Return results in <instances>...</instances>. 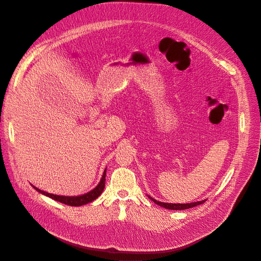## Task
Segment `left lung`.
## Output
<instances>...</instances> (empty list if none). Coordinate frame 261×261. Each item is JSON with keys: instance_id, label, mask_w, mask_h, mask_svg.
Returning a JSON list of instances; mask_svg holds the SVG:
<instances>
[{"instance_id": "1", "label": "left lung", "mask_w": 261, "mask_h": 261, "mask_svg": "<svg viewBox=\"0 0 261 261\" xmlns=\"http://www.w3.org/2000/svg\"><path fill=\"white\" fill-rule=\"evenodd\" d=\"M150 198V200H152L154 203H156L157 205L164 207L165 209H170V210H184V209H188V208H192V207H196L200 204H203L206 200H202V201H198V202H193V203H186V204H180V203H164V202H160L157 201L155 199H153L152 197L148 196Z\"/></svg>"}]
</instances>
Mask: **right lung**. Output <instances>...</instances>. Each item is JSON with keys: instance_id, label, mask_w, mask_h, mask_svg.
<instances>
[{"instance_id": "add662e5", "label": "right lung", "mask_w": 261, "mask_h": 261, "mask_svg": "<svg viewBox=\"0 0 261 261\" xmlns=\"http://www.w3.org/2000/svg\"><path fill=\"white\" fill-rule=\"evenodd\" d=\"M105 177H106V169L103 173V176L99 182V184L92 188L90 192L86 193V194H83V195H80V196H59V195H53V194H50V193H46V192H43L41 191V189L35 187L34 185H32L34 187V189H36V191L46 197H49L57 202H60V203H63L65 205H69V206H82V205H85L87 203H90L92 201L96 200L97 198H99V196L102 194V192L104 191V187H105Z\"/></svg>"}]
</instances>
